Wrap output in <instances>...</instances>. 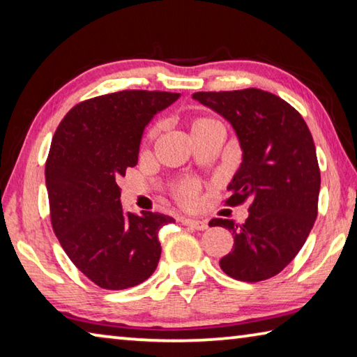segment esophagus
Masks as SVG:
<instances>
[{
  "instance_id": "34e87169",
  "label": "esophagus",
  "mask_w": 357,
  "mask_h": 357,
  "mask_svg": "<svg viewBox=\"0 0 357 357\" xmlns=\"http://www.w3.org/2000/svg\"><path fill=\"white\" fill-rule=\"evenodd\" d=\"M183 225L185 227H190L193 229H198V231H203V229L208 228V223L203 222V220H195V219H183Z\"/></svg>"
}]
</instances>
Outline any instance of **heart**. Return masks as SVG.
I'll use <instances>...</instances> for the list:
<instances>
[{
    "mask_svg": "<svg viewBox=\"0 0 357 357\" xmlns=\"http://www.w3.org/2000/svg\"><path fill=\"white\" fill-rule=\"evenodd\" d=\"M211 123H214V119L206 118V116L192 118L190 119V132H192V134H195V132L204 129ZM157 132H159V128H157V126H154V128L149 129L148 135H146L148 143L154 140V138L157 137ZM197 195H198V184L195 183V181H184V183H181L176 187L178 200H179V203L185 204V206H190V204L195 202Z\"/></svg>",
    "mask_w": 357,
    "mask_h": 357,
    "instance_id": "1",
    "label": "heart"
}]
</instances>
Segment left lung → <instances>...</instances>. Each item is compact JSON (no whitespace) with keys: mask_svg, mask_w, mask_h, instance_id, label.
Wrapping results in <instances>:
<instances>
[{"mask_svg":"<svg viewBox=\"0 0 357 357\" xmlns=\"http://www.w3.org/2000/svg\"><path fill=\"white\" fill-rule=\"evenodd\" d=\"M229 121L243 162L228 185V206L250 203L244 223L211 220L233 233V250L219 264L241 282H261L291 263L318 214L315 143L304 118L273 93L257 88L192 96Z\"/></svg>","mask_w":357,"mask_h":357,"instance_id":"8db88e82","label":"left lung"}]
</instances>
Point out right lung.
<instances>
[{
  "label": "right lung",
  "instance_id": "1",
  "mask_svg": "<svg viewBox=\"0 0 357 357\" xmlns=\"http://www.w3.org/2000/svg\"><path fill=\"white\" fill-rule=\"evenodd\" d=\"M178 93L128 89L70 108L53 135L45 164L50 219L59 244L82 273L105 289L149 279L162 247L157 233L173 217L121 206L116 184L137 165L143 130Z\"/></svg>",
  "mask_w": 357,
  "mask_h": 357
}]
</instances>
